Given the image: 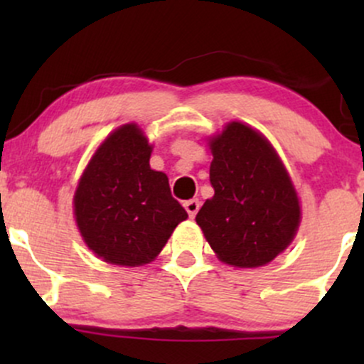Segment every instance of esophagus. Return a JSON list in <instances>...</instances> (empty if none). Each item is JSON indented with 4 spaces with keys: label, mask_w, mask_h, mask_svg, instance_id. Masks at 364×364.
I'll use <instances>...</instances> for the list:
<instances>
[{
    "label": "esophagus",
    "mask_w": 364,
    "mask_h": 364,
    "mask_svg": "<svg viewBox=\"0 0 364 364\" xmlns=\"http://www.w3.org/2000/svg\"><path fill=\"white\" fill-rule=\"evenodd\" d=\"M183 205H185L188 215L193 219V217L196 215V212H198V208H200V202H198V200L193 198V200H188V202L183 203Z\"/></svg>",
    "instance_id": "1"
}]
</instances>
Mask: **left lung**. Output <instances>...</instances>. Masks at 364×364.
<instances>
[{"label": "left lung", "instance_id": "8db88e82", "mask_svg": "<svg viewBox=\"0 0 364 364\" xmlns=\"http://www.w3.org/2000/svg\"><path fill=\"white\" fill-rule=\"evenodd\" d=\"M214 196L196 224L219 260L253 269L282 253L301 220L294 186L270 141L248 124L232 121L210 139Z\"/></svg>", "mask_w": 364, "mask_h": 364}]
</instances>
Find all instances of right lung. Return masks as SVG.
I'll use <instances>...</instances> for the list:
<instances>
[{
  "mask_svg": "<svg viewBox=\"0 0 364 364\" xmlns=\"http://www.w3.org/2000/svg\"><path fill=\"white\" fill-rule=\"evenodd\" d=\"M147 136L135 123L102 141L73 196L85 245L104 262L139 267L161 253L186 210L173 198L169 179L150 169Z\"/></svg>",
  "mask_w": 364,
  "mask_h": 364,
  "instance_id": "obj_1",
  "label": "right lung"
}]
</instances>
